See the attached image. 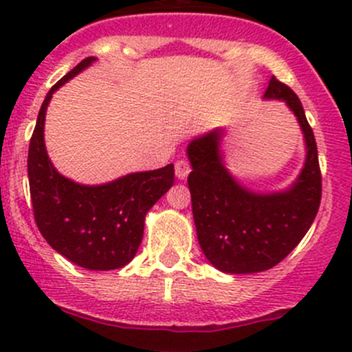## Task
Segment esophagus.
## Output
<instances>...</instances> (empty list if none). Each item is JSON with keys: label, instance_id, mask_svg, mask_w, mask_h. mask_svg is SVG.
I'll list each match as a JSON object with an SVG mask.
<instances>
[{"label": "esophagus", "instance_id": "obj_1", "mask_svg": "<svg viewBox=\"0 0 352 352\" xmlns=\"http://www.w3.org/2000/svg\"><path fill=\"white\" fill-rule=\"evenodd\" d=\"M175 171H176V177L177 179H186L188 175H190V162L184 161V159H181V161H177L175 164Z\"/></svg>", "mask_w": 352, "mask_h": 352}]
</instances>
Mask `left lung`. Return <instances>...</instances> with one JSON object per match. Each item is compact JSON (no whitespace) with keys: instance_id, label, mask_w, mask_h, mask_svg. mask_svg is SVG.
I'll return each mask as SVG.
<instances>
[{"instance_id":"1","label":"left lung","mask_w":352,"mask_h":352,"mask_svg":"<svg viewBox=\"0 0 352 352\" xmlns=\"http://www.w3.org/2000/svg\"><path fill=\"white\" fill-rule=\"evenodd\" d=\"M263 99L286 102L305 138V164L287 188L263 193L239 183L224 161V128L195 137L186 147L198 243L205 258L224 274H256L283 262L308 232L322 198L316 142L301 100L276 76Z\"/></svg>"}]
</instances>
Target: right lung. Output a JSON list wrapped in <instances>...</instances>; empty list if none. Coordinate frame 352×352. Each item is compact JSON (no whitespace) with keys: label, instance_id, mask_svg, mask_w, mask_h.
<instances>
[{"label":"right lung","instance_id":"add662e5","mask_svg":"<svg viewBox=\"0 0 352 352\" xmlns=\"http://www.w3.org/2000/svg\"><path fill=\"white\" fill-rule=\"evenodd\" d=\"M97 58H85L47 92L29 145V184L34 217L51 248L89 270L121 269L144 238L145 215L175 183V166L130 173L102 184H82L58 173L44 144L51 97Z\"/></svg>","mask_w":352,"mask_h":352}]
</instances>
